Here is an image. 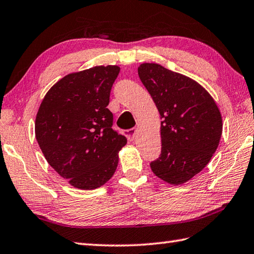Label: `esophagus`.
Masks as SVG:
<instances>
[{"label": "esophagus", "instance_id": "esophagus-1", "mask_svg": "<svg viewBox=\"0 0 254 254\" xmlns=\"http://www.w3.org/2000/svg\"><path fill=\"white\" fill-rule=\"evenodd\" d=\"M135 134H136V128L135 127L130 128V130L126 131V136L127 137L128 141H133L134 137H135Z\"/></svg>", "mask_w": 254, "mask_h": 254}]
</instances>
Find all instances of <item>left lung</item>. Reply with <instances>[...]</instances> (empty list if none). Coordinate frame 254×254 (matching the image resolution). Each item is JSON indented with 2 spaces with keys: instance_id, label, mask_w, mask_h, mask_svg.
I'll return each instance as SVG.
<instances>
[{
  "instance_id": "obj_1",
  "label": "left lung",
  "mask_w": 254,
  "mask_h": 254,
  "mask_svg": "<svg viewBox=\"0 0 254 254\" xmlns=\"http://www.w3.org/2000/svg\"><path fill=\"white\" fill-rule=\"evenodd\" d=\"M137 72L162 120L161 155L151 168L164 182L181 185L206 167L219 145L220 111L190 77L148 63L140 64Z\"/></svg>"
}]
</instances>
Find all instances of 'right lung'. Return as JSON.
Returning a JSON list of instances; mask_svg holds the SVG:
<instances>
[{"label":"right lung","instance_id":"right-lung-1","mask_svg":"<svg viewBox=\"0 0 254 254\" xmlns=\"http://www.w3.org/2000/svg\"><path fill=\"white\" fill-rule=\"evenodd\" d=\"M119 72L118 66H96L69 73L49 89L38 109L35 135L45 158L79 190H96L110 180L127 144L112 128L107 108Z\"/></svg>","mask_w":254,"mask_h":254}]
</instances>
